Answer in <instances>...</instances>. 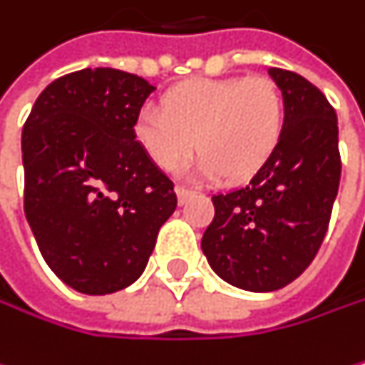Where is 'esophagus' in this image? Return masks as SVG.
<instances>
[{
	"label": "esophagus",
	"instance_id": "esophagus-1",
	"mask_svg": "<svg viewBox=\"0 0 365 365\" xmlns=\"http://www.w3.org/2000/svg\"><path fill=\"white\" fill-rule=\"evenodd\" d=\"M175 195H177L179 203H186L190 197H195V190H190V188H184V186H177V188H175Z\"/></svg>",
	"mask_w": 365,
	"mask_h": 365
}]
</instances>
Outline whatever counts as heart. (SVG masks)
Returning a JSON list of instances; mask_svg holds the SVG:
<instances>
[{
    "mask_svg": "<svg viewBox=\"0 0 365 365\" xmlns=\"http://www.w3.org/2000/svg\"><path fill=\"white\" fill-rule=\"evenodd\" d=\"M285 127V108L268 80H195L162 101L145 106L134 136L147 158L162 170H175L197 149L203 153L195 173L222 175L227 181L253 177L277 151Z\"/></svg>",
    "mask_w": 365,
    "mask_h": 365,
    "instance_id": "1",
    "label": "heart"
}]
</instances>
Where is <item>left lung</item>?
Returning <instances> with one entry per match:
<instances>
[{
  "label": "left lung",
  "instance_id": "1",
  "mask_svg": "<svg viewBox=\"0 0 365 365\" xmlns=\"http://www.w3.org/2000/svg\"><path fill=\"white\" fill-rule=\"evenodd\" d=\"M285 108L272 158L242 188L214 195L201 249L212 270L249 292L292 283L316 257L340 186L337 116L305 77L268 68Z\"/></svg>",
  "mask_w": 365,
  "mask_h": 365
}]
</instances>
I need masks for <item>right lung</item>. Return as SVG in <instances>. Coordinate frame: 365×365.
Masks as SVG:
<instances>
[{
    "label": "right lung",
    "mask_w": 365,
    "mask_h": 365,
    "mask_svg": "<svg viewBox=\"0 0 365 365\" xmlns=\"http://www.w3.org/2000/svg\"><path fill=\"white\" fill-rule=\"evenodd\" d=\"M153 91L118 68H82L51 82L23 125L25 218L47 266L82 294L132 285L177 207L134 136Z\"/></svg>",
    "instance_id": "add662e5"
}]
</instances>
